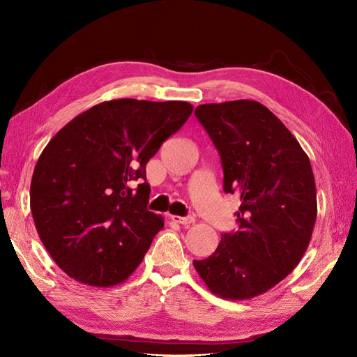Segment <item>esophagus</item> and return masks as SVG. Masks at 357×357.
<instances>
[{"mask_svg": "<svg viewBox=\"0 0 357 357\" xmlns=\"http://www.w3.org/2000/svg\"><path fill=\"white\" fill-rule=\"evenodd\" d=\"M170 219L174 220V222H176V223H181V225H192V223L195 222V218L194 216H185V218H182V216H170Z\"/></svg>", "mask_w": 357, "mask_h": 357, "instance_id": "obj_1", "label": "esophagus"}]
</instances>
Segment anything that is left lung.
Wrapping results in <instances>:
<instances>
[{"label": "left lung", "mask_w": 357, "mask_h": 357, "mask_svg": "<svg viewBox=\"0 0 357 357\" xmlns=\"http://www.w3.org/2000/svg\"><path fill=\"white\" fill-rule=\"evenodd\" d=\"M195 116L219 151L223 191L238 194V231L194 260L213 294L248 300L269 291L306 253L318 213L307 154L285 125L252 100L202 104Z\"/></svg>", "instance_id": "left-lung-1"}]
</instances>
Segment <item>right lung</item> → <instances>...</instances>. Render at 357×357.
Masks as SVG:
<instances>
[{
	"instance_id": "1",
	"label": "right lung",
	"mask_w": 357,
	"mask_h": 357,
	"mask_svg": "<svg viewBox=\"0 0 357 357\" xmlns=\"http://www.w3.org/2000/svg\"><path fill=\"white\" fill-rule=\"evenodd\" d=\"M191 113L185 101H104L47 144L32 175L31 210L47 252L70 278L105 288L139 266L165 227L147 210L145 166Z\"/></svg>"
}]
</instances>
